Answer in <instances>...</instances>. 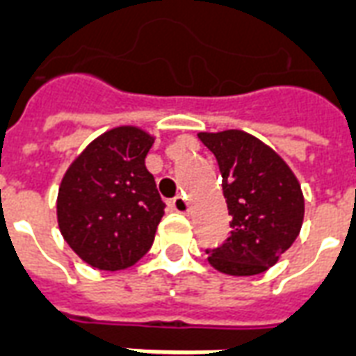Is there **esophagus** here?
Masks as SVG:
<instances>
[{
	"label": "esophagus",
	"mask_w": 356,
	"mask_h": 356,
	"mask_svg": "<svg viewBox=\"0 0 356 356\" xmlns=\"http://www.w3.org/2000/svg\"><path fill=\"white\" fill-rule=\"evenodd\" d=\"M172 207L175 209L177 213H183V214H186L190 211V205H188V202H186V197H184V196L175 197V200L172 202Z\"/></svg>",
	"instance_id": "1"
}]
</instances>
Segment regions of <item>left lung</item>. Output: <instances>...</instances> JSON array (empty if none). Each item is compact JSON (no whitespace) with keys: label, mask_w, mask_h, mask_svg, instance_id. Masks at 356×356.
<instances>
[{"label":"left lung","mask_w":356,"mask_h":356,"mask_svg":"<svg viewBox=\"0 0 356 356\" xmlns=\"http://www.w3.org/2000/svg\"><path fill=\"white\" fill-rule=\"evenodd\" d=\"M222 173L232 235L207 250L209 263L229 276H256L291 248L305 220V196L291 168L244 130L200 132Z\"/></svg>","instance_id":"left-lung-1"}]
</instances>
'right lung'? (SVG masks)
<instances>
[{"label":"right lung","mask_w":356,"mask_h":356,"mask_svg":"<svg viewBox=\"0 0 356 356\" xmlns=\"http://www.w3.org/2000/svg\"><path fill=\"white\" fill-rule=\"evenodd\" d=\"M153 143L154 136L140 127H115L95 138L65 172L59 232L91 267L123 270L153 246L166 207L145 168Z\"/></svg>","instance_id":"1"}]
</instances>
